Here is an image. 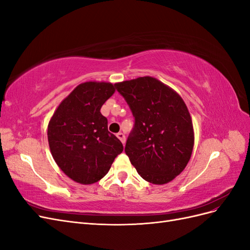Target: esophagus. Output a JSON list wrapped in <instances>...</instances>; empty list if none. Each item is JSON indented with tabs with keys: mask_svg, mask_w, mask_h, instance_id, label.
<instances>
[{
	"mask_svg": "<svg viewBox=\"0 0 250 250\" xmlns=\"http://www.w3.org/2000/svg\"><path fill=\"white\" fill-rule=\"evenodd\" d=\"M117 137L120 139V141L122 142L123 144H125V142H126V138H125V134L123 133V132H119V133H117Z\"/></svg>",
	"mask_w": 250,
	"mask_h": 250,
	"instance_id": "1",
	"label": "esophagus"
}]
</instances>
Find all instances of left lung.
I'll return each mask as SVG.
<instances>
[{
  "label": "left lung",
  "instance_id": "8db88e82",
  "mask_svg": "<svg viewBox=\"0 0 250 250\" xmlns=\"http://www.w3.org/2000/svg\"><path fill=\"white\" fill-rule=\"evenodd\" d=\"M134 117L125 153L142 178L170 183L184 171L194 146L190 112L181 97L153 77L117 83Z\"/></svg>",
  "mask_w": 250,
  "mask_h": 250
}]
</instances>
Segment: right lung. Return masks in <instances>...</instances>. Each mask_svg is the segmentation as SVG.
<instances>
[{
    "label": "right lung",
    "mask_w": 250,
    "mask_h": 250,
    "mask_svg": "<svg viewBox=\"0 0 250 250\" xmlns=\"http://www.w3.org/2000/svg\"><path fill=\"white\" fill-rule=\"evenodd\" d=\"M116 84L88 81L59 104L48 125V141L58 167L76 183L92 185L106 175L122 153L121 141L108 131L100 112Z\"/></svg>",
    "instance_id": "obj_1"
}]
</instances>
